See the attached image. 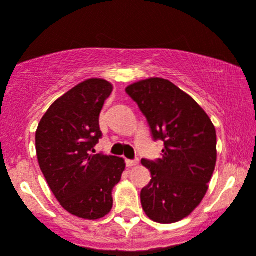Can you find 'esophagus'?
<instances>
[{
    "label": "esophagus",
    "mask_w": 256,
    "mask_h": 256,
    "mask_svg": "<svg viewBox=\"0 0 256 256\" xmlns=\"http://www.w3.org/2000/svg\"><path fill=\"white\" fill-rule=\"evenodd\" d=\"M126 167H134L138 164V160H126Z\"/></svg>",
    "instance_id": "1"
}]
</instances>
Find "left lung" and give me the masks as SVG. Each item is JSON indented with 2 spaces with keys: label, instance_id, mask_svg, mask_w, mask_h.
Listing matches in <instances>:
<instances>
[{
  "label": "left lung",
  "instance_id": "1",
  "mask_svg": "<svg viewBox=\"0 0 256 256\" xmlns=\"http://www.w3.org/2000/svg\"><path fill=\"white\" fill-rule=\"evenodd\" d=\"M163 140L162 158L142 160L150 171L140 191L146 215L160 224L187 218L208 192L216 164V130L201 106L170 80L150 78L126 89Z\"/></svg>",
  "mask_w": 256,
  "mask_h": 256
}]
</instances>
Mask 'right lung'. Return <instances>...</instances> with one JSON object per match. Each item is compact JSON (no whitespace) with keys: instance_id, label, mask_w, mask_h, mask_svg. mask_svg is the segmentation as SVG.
Here are the masks:
<instances>
[{"instance_id":"add662e5","label":"right lung","mask_w":256,"mask_h":256,"mask_svg":"<svg viewBox=\"0 0 256 256\" xmlns=\"http://www.w3.org/2000/svg\"><path fill=\"white\" fill-rule=\"evenodd\" d=\"M112 90L104 79L80 82L51 104L36 130V154L48 187L68 212L86 220L110 212L112 191L126 168L123 158L92 154Z\"/></svg>"}]
</instances>
